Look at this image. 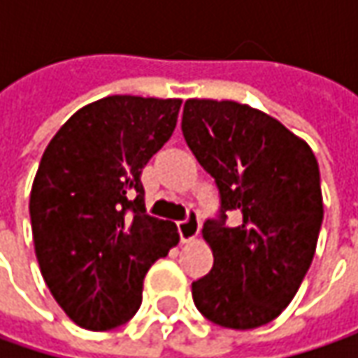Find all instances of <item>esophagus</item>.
<instances>
[{"instance_id":"34e87169","label":"esophagus","mask_w":358,"mask_h":358,"mask_svg":"<svg viewBox=\"0 0 358 358\" xmlns=\"http://www.w3.org/2000/svg\"><path fill=\"white\" fill-rule=\"evenodd\" d=\"M199 229H201V221L199 217L195 213H191L187 217L185 221H181V223H177V231H179V237L183 243H189V241H193L197 235H199Z\"/></svg>"}]
</instances>
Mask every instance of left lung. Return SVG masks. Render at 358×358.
Masks as SVG:
<instances>
[{
	"mask_svg": "<svg viewBox=\"0 0 358 358\" xmlns=\"http://www.w3.org/2000/svg\"><path fill=\"white\" fill-rule=\"evenodd\" d=\"M181 129L221 193L203 225L213 268L193 282L195 307L215 324L257 329L293 301L323 223L319 163L281 121L237 101L187 99ZM227 213L240 223L227 228Z\"/></svg>",
	"mask_w": 358,
	"mask_h": 358,
	"instance_id": "obj_1",
	"label": "left lung"
}]
</instances>
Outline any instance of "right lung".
<instances>
[{"label":"right lung","instance_id":"add662e5","mask_svg":"<svg viewBox=\"0 0 358 358\" xmlns=\"http://www.w3.org/2000/svg\"><path fill=\"white\" fill-rule=\"evenodd\" d=\"M181 99L109 95L53 135L35 173L29 215L43 281L87 331L127 323L149 267L179 243L145 213L141 171L177 125Z\"/></svg>","mask_w":358,"mask_h":358}]
</instances>
